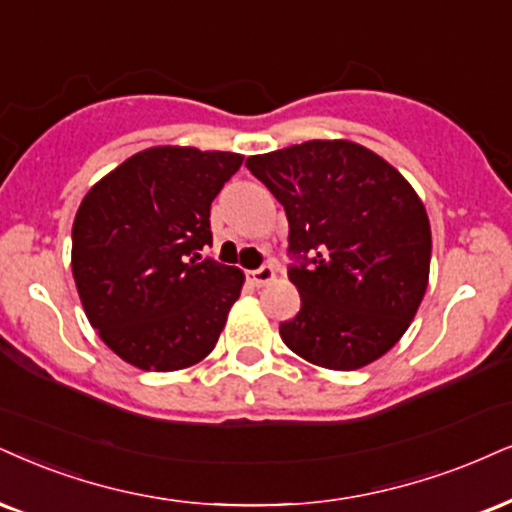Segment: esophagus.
<instances>
[{
	"label": "esophagus",
	"mask_w": 512,
	"mask_h": 512,
	"mask_svg": "<svg viewBox=\"0 0 512 512\" xmlns=\"http://www.w3.org/2000/svg\"><path fill=\"white\" fill-rule=\"evenodd\" d=\"M273 277H275V268H273V266H261V268L251 270V273H249V280L254 282L256 287L268 285V282L273 280Z\"/></svg>",
	"instance_id": "34e87169"
}]
</instances>
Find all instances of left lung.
I'll use <instances>...</instances> for the list:
<instances>
[{"label": "left lung", "mask_w": 512, "mask_h": 512, "mask_svg": "<svg viewBox=\"0 0 512 512\" xmlns=\"http://www.w3.org/2000/svg\"><path fill=\"white\" fill-rule=\"evenodd\" d=\"M246 168L289 220L287 275L301 308L280 325L282 342L320 368L377 361L408 330L430 277V218L415 189L346 140L249 156Z\"/></svg>", "instance_id": "left-lung-1"}]
</instances>
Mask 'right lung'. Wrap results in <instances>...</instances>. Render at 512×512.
Listing matches in <instances>:
<instances>
[{
    "mask_svg": "<svg viewBox=\"0 0 512 512\" xmlns=\"http://www.w3.org/2000/svg\"><path fill=\"white\" fill-rule=\"evenodd\" d=\"M232 151L151 147L85 194L71 266L87 320L140 370L199 363L216 346L244 273L211 246V201L242 166Z\"/></svg>",
    "mask_w": 512,
    "mask_h": 512,
    "instance_id": "add662e5",
    "label": "right lung"
}]
</instances>
